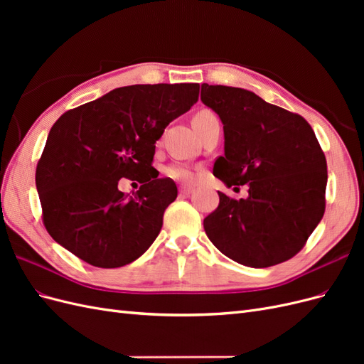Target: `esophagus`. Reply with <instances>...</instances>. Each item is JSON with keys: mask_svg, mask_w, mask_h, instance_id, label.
I'll return each mask as SVG.
<instances>
[{"mask_svg": "<svg viewBox=\"0 0 364 364\" xmlns=\"http://www.w3.org/2000/svg\"><path fill=\"white\" fill-rule=\"evenodd\" d=\"M193 191H194V190L191 188V186H181V188H179L181 196H190Z\"/></svg>", "mask_w": 364, "mask_h": 364, "instance_id": "1", "label": "esophagus"}]
</instances>
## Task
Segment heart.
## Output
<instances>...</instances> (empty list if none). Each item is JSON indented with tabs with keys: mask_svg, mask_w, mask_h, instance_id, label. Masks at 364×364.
<instances>
[{
	"mask_svg": "<svg viewBox=\"0 0 364 364\" xmlns=\"http://www.w3.org/2000/svg\"><path fill=\"white\" fill-rule=\"evenodd\" d=\"M211 121H218L217 115L213 111H208V109H202V111L197 112L193 118V124L194 126H200L205 123H211ZM168 176L176 181H181V182H188L193 179V173L190 168L183 167L181 164H174L171 167L167 170Z\"/></svg>",
	"mask_w": 364,
	"mask_h": 364,
	"instance_id": "obj_1",
	"label": "heart"
}]
</instances>
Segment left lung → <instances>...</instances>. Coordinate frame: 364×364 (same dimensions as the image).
Masks as SVG:
<instances>
[{"mask_svg":"<svg viewBox=\"0 0 364 364\" xmlns=\"http://www.w3.org/2000/svg\"><path fill=\"white\" fill-rule=\"evenodd\" d=\"M200 98L223 124L214 176L228 188H249L240 200L218 191L217 209L203 220L208 238L247 267L290 259L325 213L326 159L311 126L241 87L203 83Z\"/></svg>","mask_w":364,"mask_h":364,"instance_id":"obj_1","label":"left lung"}]
</instances>
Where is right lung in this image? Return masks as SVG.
<instances>
[{"mask_svg":"<svg viewBox=\"0 0 364 364\" xmlns=\"http://www.w3.org/2000/svg\"><path fill=\"white\" fill-rule=\"evenodd\" d=\"M199 83L130 85L65 112L38 162L43 225L62 247L102 269L139 258L159 235L178 197L151 167L156 141L199 100ZM121 177L143 185L130 196Z\"/></svg>","mask_w":364,"mask_h":364,"instance_id":"add662e5","label":"right lung"}]
</instances>
